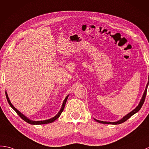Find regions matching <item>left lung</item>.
Masks as SVG:
<instances>
[{
    "instance_id": "1",
    "label": "left lung",
    "mask_w": 149,
    "mask_h": 149,
    "mask_svg": "<svg viewBox=\"0 0 149 149\" xmlns=\"http://www.w3.org/2000/svg\"><path fill=\"white\" fill-rule=\"evenodd\" d=\"M149 79V77H148ZM148 83H149V81L148 82L147 84V86H146V88H145V92L143 93V96L142 98H141V100H140V102L139 103V105H138L136 108L135 109H134L133 111H131L130 113H129L128 114H127V115L126 116H124L123 119H121L120 120H118V121L117 122H105V121H101V120H96L95 119V120H96V121L100 123H103V124H121L124 122H125L126 120H127V119H128L129 118H130V117L132 116L133 115H134V113L138 112L139 110H140V109L141 108V107H142L143 103L145 102V97H146V95H147V87H148Z\"/></svg>"
}]
</instances>
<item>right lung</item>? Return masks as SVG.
<instances>
[{
  "mask_svg": "<svg viewBox=\"0 0 149 149\" xmlns=\"http://www.w3.org/2000/svg\"><path fill=\"white\" fill-rule=\"evenodd\" d=\"M6 98H7V100H8V103H9V105L11 106V107H12V108L15 110V112H16L17 113H18V115L21 117V118H22L23 120H25V122H26V123H29V124H48V123H51L54 122L55 120H56V119L58 118V117H60V116L61 115V112H63V110H64V108H65V103H66L68 97V96H67V97L65 98V100H64V102H63V105H62L61 108V109H60V112H59L58 113V114H57V115H56V116H54V117H53V118H51V119H50L46 120H40V121H34V120H31L28 119L26 117H25V116L23 115V114H22L19 111H18V110H17V109L15 108V107L12 105V103H11V102H10V100H9V98H8V94H7L6 92Z\"/></svg>",
  "mask_w": 149,
  "mask_h": 149,
  "instance_id": "1",
  "label": "right lung"
}]
</instances>
